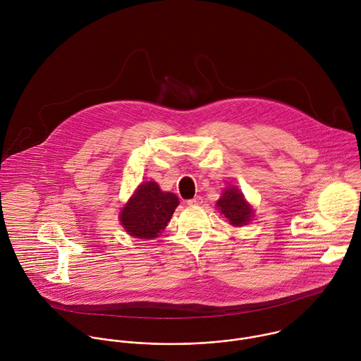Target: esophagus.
Returning <instances> with one entry per match:
<instances>
[{"label": "esophagus", "instance_id": "1", "mask_svg": "<svg viewBox=\"0 0 361 361\" xmlns=\"http://www.w3.org/2000/svg\"><path fill=\"white\" fill-rule=\"evenodd\" d=\"M201 204H202V197H200V195H197L195 198H192V200H188V201H187V205H191V207L201 205Z\"/></svg>", "mask_w": 361, "mask_h": 361}]
</instances>
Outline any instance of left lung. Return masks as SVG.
<instances>
[{"mask_svg": "<svg viewBox=\"0 0 361 361\" xmlns=\"http://www.w3.org/2000/svg\"><path fill=\"white\" fill-rule=\"evenodd\" d=\"M216 207L231 226L240 227L243 224H248V221L254 216L251 205L245 201L243 192L234 185H228L223 190Z\"/></svg>", "mask_w": 361, "mask_h": 361, "instance_id": "1", "label": "left lung"}]
</instances>
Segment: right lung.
I'll list each match as a JSON object with an SVG mask.
<instances>
[{"label":"right lung","instance_id":"add662e5","mask_svg":"<svg viewBox=\"0 0 361 361\" xmlns=\"http://www.w3.org/2000/svg\"><path fill=\"white\" fill-rule=\"evenodd\" d=\"M180 201L173 192H164L157 183H142L120 212L126 231L137 238H156L164 230Z\"/></svg>","mask_w":361,"mask_h":361}]
</instances>
